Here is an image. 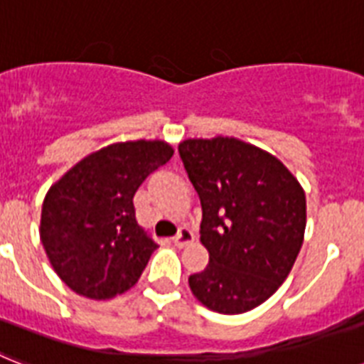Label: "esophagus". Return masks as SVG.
I'll return each instance as SVG.
<instances>
[{
    "label": "esophagus",
    "instance_id": "34e87169",
    "mask_svg": "<svg viewBox=\"0 0 364 364\" xmlns=\"http://www.w3.org/2000/svg\"><path fill=\"white\" fill-rule=\"evenodd\" d=\"M172 241L176 243V247H187V245L194 241V232L191 228H181Z\"/></svg>",
    "mask_w": 364,
    "mask_h": 364
}]
</instances>
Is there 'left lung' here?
Listing matches in <instances>:
<instances>
[{"label":"left lung","mask_w":364,"mask_h":364,"mask_svg":"<svg viewBox=\"0 0 364 364\" xmlns=\"http://www.w3.org/2000/svg\"><path fill=\"white\" fill-rule=\"evenodd\" d=\"M179 155L202 202L209 265L188 286L218 314H243L280 288L305 239L306 198L271 153L233 136L188 138Z\"/></svg>","instance_id":"8db88e82"}]
</instances>
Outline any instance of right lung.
<instances>
[{"label":"right lung","mask_w":364,"mask_h":364,"mask_svg":"<svg viewBox=\"0 0 364 364\" xmlns=\"http://www.w3.org/2000/svg\"><path fill=\"white\" fill-rule=\"evenodd\" d=\"M172 155L164 140L117 141L84 156L48 188L41 243L73 291L105 301L138 282L159 245L136 220L132 198Z\"/></svg>","instance_id":"obj_1"}]
</instances>
